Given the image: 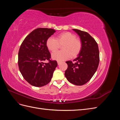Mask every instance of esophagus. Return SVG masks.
<instances>
[{
  "instance_id": "obj_1",
  "label": "esophagus",
  "mask_w": 120,
  "mask_h": 120,
  "mask_svg": "<svg viewBox=\"0 0 120 120\" xmlns=\"http://www.w3.org/2000/svg\"><path fill=\"white\" fill-rule=\"evenodd\" d=\"M60 64H61L60 61H57V64H58V65H60Z\"/></svg>"
}]
</instances>
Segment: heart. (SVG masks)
Masks as SVG:
<instances>
[{"instance_id": "heart-1", "label": "heart", "mask_w": 120, "mask_h": 120, "mask_svg": "<svg viewBox=\"0 0 120 120\" xmlns=\"http://www.w3.org/2000/svg\"><path fill=\"white\" fill-rule=\"evenodd\" d=\"M47 48L50 52H54L61 46L62 51L57 52L52 54V59L57 61H64L70 57L77 56L82 48V42L80 39L76 38L75 34L71 32H63L57 34L56 39L49 38L46 41Z\"/></svg>"}]
</instances>
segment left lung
Returning <instances> with one entry per match:
<instances>
[{"mask_svg":"<svg viewBox=\"0 0 120 120\" xmlns=\"http://www.w3.org/2000/svg\"><path fill=\"white\" fill-rule=\"evenodd\" d=\"M79 34L82 48L78 56L73 61H67L65 76L72 84L82 86L88 82L96 72L100 61L98 43L88 32L73 29Z\"/></svg>","mask_w":120,"mask_h":120,"instance_id":"left-lung-1","label":"left lung"}]
</instances>
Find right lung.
<instances>
[{
	"mask_svg": "<svg viewBox=\"0 0 120 120\" xmlns=\"http://www.w3.org/2000/svg\"><path fill=\"white\" fill-rule=\"evenodd\" d=\"M56 31L52 28H38L23 40L19 52L18 64L23 78L32 86L41 87L49 83L57 66L51 55L46 41ZM48 60V63L42 61Z\"/></svg>",
	"mask_w": 120,
	"mask_h": 120,
	"instance_id": "1",
	"label": "right lung"
}]
</instances>
